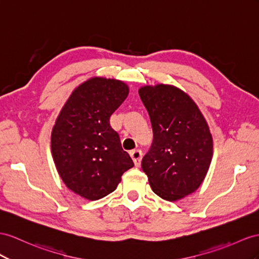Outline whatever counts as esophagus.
<instances>
[{"mask_svg":"<svg viewBox=\"0 0 259 259\" xmlns=\"http://www.w3.org/2000/svg\"><path fill=\"white\" fill-rule=\"evenodd\" d=\"M130 156L132 160H134V163L137 167L140 166L141 164V158H142V151L141 150H134L130 152Z\"/></svg>","mask_w":259,"mask_h":259,"instance_id":"esophagus-1","label":"esophagus"}]
</instances>
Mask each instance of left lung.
I'll use <instances>...</instances> for the list:
<instances>
[{"mask_svg": "<svg viewBox=\"0 0 259 259\" xmlns=\"http://www.w3.org/2000/svg\"><path fill=\"white\" fill-rule=\"evenodd\" d=\"M139 95L153 131L142 170L157 196L178 200L194 193L209 169L213 149L209 127L193 99L175 86H144Z\"/></svg>", "mask_w": 259, "mask_h": 259, "instance_id": "obj_1", "label": "left lung"}]
</instances>
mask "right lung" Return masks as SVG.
<instances>
[{
	"label": "right lung",
	"mask_w": 259,
	"mask_h": 259,
	"mask_svg": "<svg viewBox=\"0 0 259 259\" xmlns=\"http://www.w3.org/2000/svg\"><path fill=\"white\" fill-rule=\"evenodd\" d=\"M123 82L94 77L65 103L51 135V151L66 187L89 200L112 193L134 161L109 119L128 96Z\"/></svg>",
	"instance_id": "obj_1"
}]
</instances>
